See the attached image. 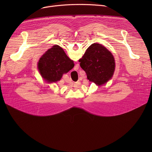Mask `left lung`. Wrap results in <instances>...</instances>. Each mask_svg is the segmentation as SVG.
<instances>
[{
  "mask_svg": "<svg viewBox=\"0 0 152 152\" xmlns=\"http://www.w3.org/2000/svg\"><path fill=\"white\" fill-rule=\"evenodd\" d=\"M79 61L87 79L97 85L105 84L113 76L115 68L114 57L101 44L94 43L90 45Z\"/></svg>",
  "mask_w": 152,
  "mask_h": 152,
  "instance_id": "left-lung-1",
  "label": "left lung"
}]
</instances>
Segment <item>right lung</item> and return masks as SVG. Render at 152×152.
<instances>
[{
    "label": "right lung",
    "mask_w": 152,
    "mask_h": 152,
    "mask_svg": "<svg viewBox=\"0 0 152 152\" xmlns=\"http://www.w3.org/2000/svg\"><path fill=\"white\" fill-rule=\"evenodd\" d=\"M75 66L69 58L59 45H53L40 58L38 68L41 75L46 81L57 82L63 74L66 73Z\"/></svg>",
    "instance_id": "obj_1"
}]
</instances>
